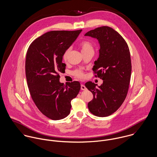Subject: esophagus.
Listing matches in <instances>:
<instances>
[{"label":"esophagus","mask_w":157,"mask_h":157,"mask_svg":"<svg viewBox=\"0 0 157 157\" xmlns=\"http://www.w3.org/2000/svg\"><path fill=\"white\" fill-rule=\"evenodd\" d=\"M81 89L82 90H86V86H85L84 85L81 84Z\"/></svg>","instance_id":"34e87169"}]
</instances>
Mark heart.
I'll return each mask as SVG.
<instances>
[{"label": "heart", "instance_id": "1", "mask_svg": "<svg viewBox=\"0 0 157 157\" xmlns=\"http://www.w3.org/2000/svg\"><path fill=\"white\" fill-rule=\"evenodd\" d=\"M80 48H81V49L82 52H84L88 51H93V47H92L91 44L89 41H82V42L80 44ZM69 52H70V49H67V50H66V51H65V52L64 53L63 57V59H64L65 61L67 60ZM74 75H75L76 77L79 78H84V73H83L82 71H81V70H76V71L74 72Z\"/></svg>", "mask_w": 157, "mask_h": 157}]
</instances>
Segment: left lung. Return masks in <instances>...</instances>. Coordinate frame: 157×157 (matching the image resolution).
I'll return each mask as SVG.
<instances>
[{
	"label": "left lung",
	"instance_id": "1",
	"mask_svg": "<svg viewBox=\"0 0 157 157\" xmlns=\"http://www.w3.org/2000/svg\"><path fill=\"white\" fill-rule=\"evenodd\" d=\"M98 40L100 49L93 70L103 80L101 86L88 81L86 87L93 94L88 102L90 111L98 117H106L116 111L124 102L129 88L131 61L128 46L117 31L108 26L91 30L85 34Z\"/></svg>",
	"mask_w": 157,
	"mask_h": 157
}]
</instances>
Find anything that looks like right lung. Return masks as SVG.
Here are the masks:
<instances>
[{
	"label": "right lung",
	"mask_w": 157,
	"mask_h": 157,
	"mask_svg": "<svg viewBox=\"0 0 157 157\" xmlns=\"http://www.w3.org/2000/svg\"><path fill=\"white\" fill-rule=\"evenodd\" d=\"M81 31L46 33L35 39L27 51L25 71L31 96L38 109L52 120L69 114L71 101L81 89L79 81L61 83L58 73L66 69V64L62 63L64 53Z\"/></svg>",
	"instance_id": "1"
}]
</instances>
